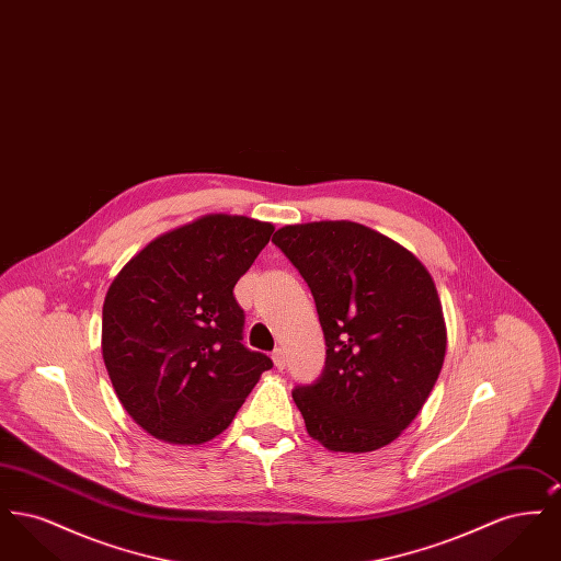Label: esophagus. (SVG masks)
<instances>
[{
    "mask_svg": "<svg viewBox=\"0 0 561 561\" xmlns=\"http://www.w3.org/2000/svg\"><path fill=\"white\" fill-rule=\"evenodd\" d=\"M273 362H275L277 370H284V366H286V351L282 347L275 348L273 351Z\"/></svg>",
    "mask_w": 561,
    "mask_h": 561,
    "instance_id": "34e87169",
    "label": "esophagus"
}]
</instances>
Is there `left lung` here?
Returning a JSON list of instances; mask_svg holds the SVG:
<instances>
[{
  "label": "left lung",
  "instance_id": "1",
  "mask_svg": "<svg viewBox=\"0 0 561 561\" xmlns=\"http://www.w3.org/2000/svg\"><path fill=\"white\" fill-rule=\"evenodd\" d=\"M273 243L311 288L328 347L320 378L293 391L307 433L334 453L391 444L442 373L433 277L398 241L351 220L286 225Z\"/></svg>",
  "mask_w": 561,
  "mask_h": 561
}]
</instances>
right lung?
Wrapping results in <instances>:
<instances>
[{
    "instance_id": "right-lung-1",
    "label": "right lung",
    "mask_w": 561,
    "mask_h": 561,
    "mask_svg": "<svg viewBox=\"0 0 561 561\" xmlns=\"http://www.w3.org/2000/svg\"><path fill=\"white\" fill-rule=\"evenodd\" d=\"M271 222L208 214L147 243L117 273L103 305V359L136 425L197 446L231 425L273 368L241 345L233 288L267 245Z\"/></svg>"
}]
</instances>
